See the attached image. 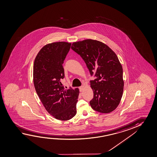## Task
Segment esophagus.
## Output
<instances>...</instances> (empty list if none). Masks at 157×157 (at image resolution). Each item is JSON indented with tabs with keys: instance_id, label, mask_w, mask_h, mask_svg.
I'll list each match as a JSON object with an SVG mask.
<instances>
[{
	"instance_id": "esophagus-1",
	"label": "esophagus",
	"mask_w": 157,
	"mask_h": 157,
	"mask_svg": "<svg viewBox=\"0 0 157 157\" xmlns=\"http://www.w3.org/2000/svg\"><path fill=\"white\" fill-rule=\"evenodd\" d=\"M84 88H85V87H84V86H83L79 87V89H80V92H82V91L84 90Z\"/></svg>"
}]
</instances>
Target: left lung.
Segmentation results:
<instances>
[{"mask_svg":"<svg viewBox=\"0 0 157 157\" xmlns=\"http://www.w3.org/2000/svg\"><path fill=\"white\" fill-rule=\"evenodd\" d=\"M71 48L84 60L90 75L97 77L90 81L94 93L91 107L103 113L112 112L120 104L124 88L123 68L117 55L104 43L92 39L73 42Z\"/></svg>","mask_w":157,"mask_h":157,"instance_id":"left-lung-1","label":"left lung"}]
</instances>
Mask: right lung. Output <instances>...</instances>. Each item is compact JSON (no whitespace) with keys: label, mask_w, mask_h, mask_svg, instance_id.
<instances>
[{"label":"right lung","mask_w":157,"mask_h":157,"mask_svg":"<svg viewBox=\"0 0 157 157\" xmlns=\"http://www.w3.org/2000/svg\"><path fill=\"white\" fill-rule=\"evenodd\" d=\"M71 43L59 41L45 45L38 52L33 66L35 90L45 109L56 119L67 121L76 114L78 88L66 90L62 83L63 67Z\"/></svg>","instance_id":"1"}]
</instances>
